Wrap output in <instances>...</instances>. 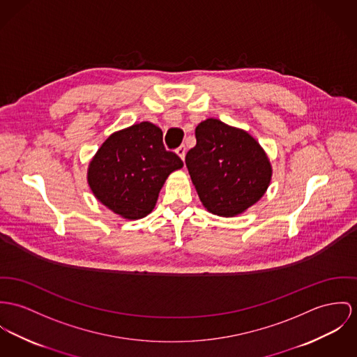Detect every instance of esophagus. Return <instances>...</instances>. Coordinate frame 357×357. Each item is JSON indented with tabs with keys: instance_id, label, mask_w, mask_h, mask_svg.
I'll return each instance as SVG.
<instances>
[{
	"instance_id": "esophagus-1",
	"label": "esophagus",
	"mask_w": 357,
	"mask_h": 357,
	"mask_svg": "<svg viewBox=\"0 0 357 357\" xmlns=\"http://www.w3.org/2000/svg\"><path fill=\"white\" fill-rule=\"evenodd\" d=\"M176 153L181 156L182 160H185V156H186V145H181L178 149H176Z\"/></svg>"
}]
</instances>
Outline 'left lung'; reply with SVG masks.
Masks as SVG:
<instances>
[{
    "mask_svg": "<svg viewBox=\"0 0 357 357\" xmlns=\"http://www.w3.org/2000/svg\"><path fill=\"white\" fill-rule=\"evenodd\" d=\"M195 138L185 162L199 199L211 213L236 216L266 192L272 167L248 133L209 118L195 128Z\"/></svg>",
    "mask_w": 357,
    "mask_h": 357,
    "instance_id": "1",
    "label": "left lung"
}]
</instances>
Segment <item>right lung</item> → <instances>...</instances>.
I'll list each match as a JSON object with an SVG mask.
<instances>
[{
	"label": "right lung",
	"instance_id": "1",
	"mask_svg": "<svg viewBox=\"0 0 357 357\" xmlns=\"http://www.w3.org/2000/svg\"><path fill=\"white\" fill-rule=\"evenodd\" d=\"M183 167L182 159L163 144V132L141 122L107 138L88 169L96 198L125 219L152 212L167 176Z\"/></svg>",
	"mask_w": 357,
	"mask_h": 357
}]
</instances>
